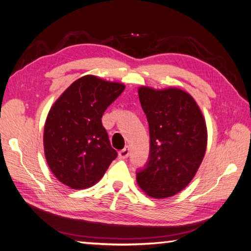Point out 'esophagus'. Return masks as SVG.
Segmentation results:
<instances>
[{"label":"esophagus","instance_id":"34e87169","mask_svg":"<svg viewBox=\"0 0 251 251\" xmlns=\"http://www.w3.org/2000/svg\"><path fill=\"white\" fill-rule=\"evenodd\" d=\"M118 155H119L120 159H126V158L130 155V147L126 146V147H125L122 150H120Z\"/></svg>","mask_w":251,"mask_h":251}]
</instances>
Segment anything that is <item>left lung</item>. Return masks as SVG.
Returning <instances> with one entry per match:
<instances>
[{"label": "left lung", "mask_w": 251, "mask_h": 251, "mask_svg": "<svg viewBox=\"0 0 251 251\" xmlns=\"http://www.w3.org/2000/svg\"><path fill=\"white\" fill-rule=\"evenodd\" d=\"M138 97L149 126L150 150L136 181L149 197L170 198L189 185L202 163L205 119L194 99L180 89L141 87Z\"/></svg>", "instance_id": "1"}]
</instances>
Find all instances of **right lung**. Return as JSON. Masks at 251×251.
Instances as JSON below:
<instances>
[{"instance_id": "1", "label": "right lung", "mask_w": 251, "mask_h": 251, "mask_svg": "<svg viewBox=\"0 0 251 251\" xmlns=\"http://www.w3.org/2000/svg\"><path fill=\"white\" fill-rule=\"evenodd\" d=\"M124 90L122 83L86 75L72 83L50 108L44 150L49 169L64 185L72 189L96 185L117 158L102 116Z\"/></svg>"}]
</instances>
